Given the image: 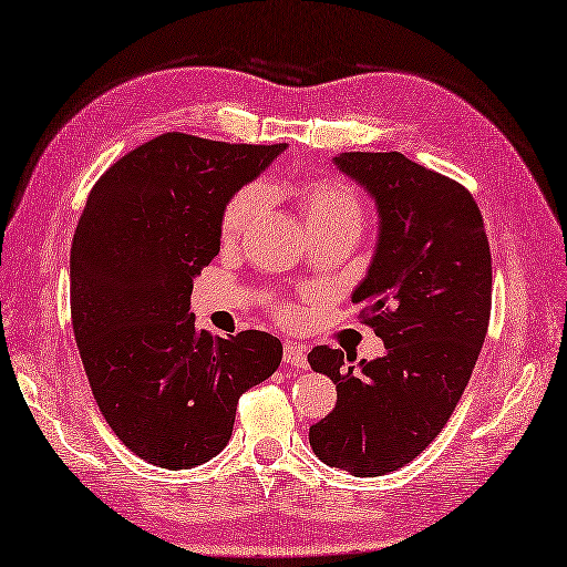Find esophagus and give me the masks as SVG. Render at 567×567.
<instances>
[{
  "instance_id": "1",
  "label": "esophagus",
  "mask_w": 567,
  "mask_h": 567,
  "mask_svg": "<svg viewBox=\"0 0 567 567\" xmlns=\"http://www.w3.org/2000/svg\"><path fill=\"white\" fill-rule=\"evenodd\" d=\"M284 363L286 365H296V368H308V355L306 349L296 341H286L284 343Z\"/></svg>"
}]
</instances>
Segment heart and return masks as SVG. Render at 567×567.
Returning <instances> with one entry per match:
<instances>
[{
	"label": "heart",
	"mask_w": 567,
	"mask_h": 567,
	"mask_svg": "<svg viewBox=\"0 0 567 567\" xmlns=\"http://www.w3.org/2000/svg\"><path fill=\"white\" fill-rule=\"evenodd\" d=\"M267 195H284L293 199L298 212L306 220L312 236H334V233H351L358 236L363 226V206L358 192L331 175H312L302 177L298 183H269L265 185ZM265 195L257 185H247L233 195L218 220V236L226 245L238 243L247 230L252 228ZM281 317L286 322H293L298 312L296 308H284Z\"/></svg>",
	"instance_id": "obj_1"
}]
</instances>
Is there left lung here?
<instances>
[{"label": "left lung", "instance_id": "obj_1", "mask_svg": "<svg viewBox=\"0 0 567 567\" xmlns=\"http://www.w3.org/2000/svg\"><path fill=\"white\" fill-rule=\"evenodd\" d=\"M378 206V243L351 300L384 355L317 347L337 406L310 425L312 452L353 476L396 472L433 443L472 378L491 320V247L474 197L399 151L331 158Z\"/></svg>", "mask_w": 567, "mask_h": 567}]
</instances>
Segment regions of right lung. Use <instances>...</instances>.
Returning a JSON list of instances; mask_svg holds the SVG:
<instances>
[{
  "label": "right lung",
  "mask_w": 567,
  "mask_h": 567,
  "mask_svg": "<svg viewBox=\"0 0 567 567\" xmlns=\"http://www.w3.org/2000/svg\"><path fill=\"white\" fill-rule=\"evenodd\" d=\"M284 148L168 132L110 165L86 199L69 257L76 347L107 425L148 464L216 457L240 394L281 363L267 331H199L189 296L220 250L226 202Z\"/></svg>",
  "instance_id": "right-lung-1"
}]
</instances>
